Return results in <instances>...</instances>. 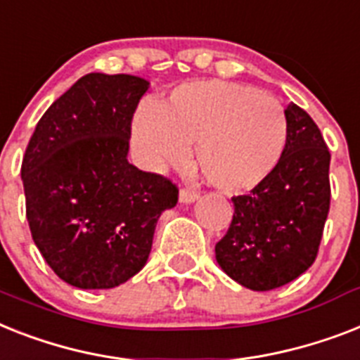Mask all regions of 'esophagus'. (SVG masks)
Masks as SVG:
<instances>
[{
	"label": "esophagus",
	"instance_id": "obj_1",
	"mask_svg": "<svg viewBox=\"0 0 360 360\" xmlns=\"http://www.w3.org/2000/svg\"><path fill=\"white\" fill-rule=\"evenodd\" d=\"M200 198V192L194 188H181L179 192V201L181 203H194Z\"/></svg>",
	"mask_w": 360,
	"mask_h": 360
}]
</instances>
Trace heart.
<instances>
[{
  "label": "heart",
  "instance_id": "obj_1",
  "mask_svg": "<svg viewBox=\"0 0 360 360\" xmlns=\"http://www.w3.org/2000/svg\"><path fill=\"white\" fill-rule=\"evenodd\" d=\"M281 103L253 86L218 79L181 84L159 107L134 118V146L153 166L185 165L195 144V166L207 183L246 192L264 183L286 148Z\"/></svg>",
  "mask_w": 360,
  "mask_h": 360
}]
</instances>
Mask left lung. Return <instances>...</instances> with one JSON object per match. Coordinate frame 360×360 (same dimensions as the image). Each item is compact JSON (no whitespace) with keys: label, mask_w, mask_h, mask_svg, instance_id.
<instances>
[{"label":"left lung","mask_w":360,"mask_h":360,"mask_svg":"<svg viewBox=\"0 0 360 360\" xmlns=\"http://www.w3.org/2000/svg\"><path fill=\"white\" fill-rule=\"evenodd\" d=\"M288 136L274 174L233 195L235 214L216 244V261L251 290H274L312 266L329 214L331 153L314 120L296 103L285 109Z\"/></svg>","instance_id":"1"}]
</instances>
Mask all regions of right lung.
I'll return each mask as SVG.
<instances>
[{
  "instance_id": "1",
  "label": "right lung",
  "mask_w": 360,
  "mask_h": 360,
  "mask_svg": "<svg viewBox=\"0 0 360 360\" xmlns=\"http://www.w3.org/2000/svg\"><path fill=\"white\" fill-rule=\"evenodd\" d=\"M148 86L134 75H84L38 120L23 155L34 244L77 288H114L139 274L159 216L179 198L168 177L127 162L131 122Z\"/></svg>"
}]
</instances>
